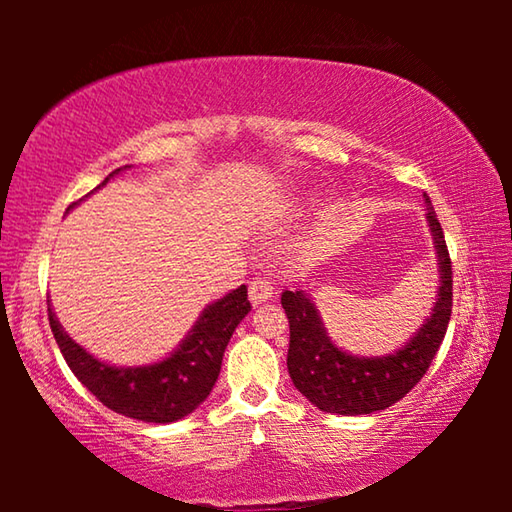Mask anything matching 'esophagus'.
I'll use <instances>...</instances> for the list:
<instances>
[{
    "label": "esophagus",
    "instance_id": "obj_1",
    "mask_svg": "<svg viewBox=\"0 0 512 512\" xmlns=\"http://www.w3.org/2000/svg\"><path fill=\"white\" fill-rule=\"evenodd\" d=\"M248 296L253 305H262V302L273 298V284L266 277H255L248 287Z\"/></svg>",
    "mask_w": 512,
    "mask_h": 512
}]
</instances>
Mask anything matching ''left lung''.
<instances>
[{"mask_svg":"<svg viewBox=\"0 0 512 512\" xmlns=\"http://www.w3.org/2000/svg\"><path fill=\"white\" fill-rule=\"evenodd\" d=\"M427 221L438 257L440 287L436 305L413 339L386 357H354L336 348L327 336L323 318L309 293L284 291L282 307L289 318L287 366L293 386L325 413L368 415L384 411L411 391L429 370L445 339L452 316V259L447 253L443 228L429 196Z\"/></svg>","mask_w":512,"mask_h":512,"instance_id":"8db88e82","label":"left lung"}]
</instances>
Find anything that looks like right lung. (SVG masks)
I'll use <instances>...</instances> for the list:
<instances>
[{
  "label": "right lung",
  "mask_w": 512,
  "mask_h": 512,
  "mask_svg": "<svg viewBox=\"0 0 512 512\" xmlns=\"http://www.w3.org/2000/svg\"><path fill=\"white\" fill-rule=\"evenodd\" d=\"M119 171H112L99 187ZM248 311V289L241 284L203 309L185 341L167 359L137 368H119L94 359L88 350L69 339L51 305L49 325L69 370L103 406L133 420L167 424L185 418L207 400L219 379L230 336Z\"/></svg>",
  "instance_id": "add662e5"
}]
</instances>
